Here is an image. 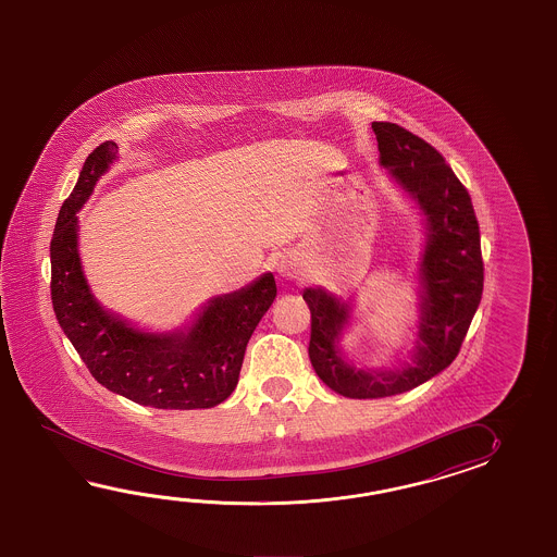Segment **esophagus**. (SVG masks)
Returning <instances> with one entry per match:
<instances>
[{"mask_svg": "<svg viewBox=\"0 0 557 557\" xmlns=\"http://www.w3.org/2000/svg\"><path fill=\"white\" fill-rule=\"evenodd\" d=\"M305 264L298 261L293 255H286L281 261H278V274L286 278V281H296V278H302L305 276Z\"/></svg>", "mask_w": 557, "mask_h": 557, "instance_id": "esophagus-1", "label": "esophagus"}]
</instances>
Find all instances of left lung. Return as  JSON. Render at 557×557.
<instances>
[{
	"label": "left lung",
	"instance_id": "obj_1",
	"mask_svg": "<svg viewBox=\"0 0 557 557\" xmlns=\"http://www.w3.org/2000/svg\"><path fill=\"white\" fill-rule=\"evenodd\" d=\"M382 169L414 205L424 228L416 262L418 322L412 348L391 367H356L343 338L356 307L322 286L302 298L312 314L308 356L319 379L346 398H384L412 391L450 367L482 300L484 262L472 199L444 157L396 123L374 121Z\"/></svg>",
	"mask_w": 557,
	"mask_h": 557
}]
</instances>
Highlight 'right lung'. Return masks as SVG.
<instances>
[{
    "label": "right lung",
    "instance_id": "add662e5",
    "mask_svg": "<svg viewBox=\"0 0 557 557\" xmlns=\"http://www.w3.org/2000/svg\"><path fill=\"white\" fill-rule=\"evenodd\" d=\"M119 159L115 141L85 159L51 238V302L61 331L94 379L131 403L159 410H201L225 403L252 332L276 298L273 273L211 296L173 331L139 329L107 310L87 283L79 255V216L97 181Z\"/></svg>",
    "mask_w": 557,
    "mask_h": 557
}]
</instances>
